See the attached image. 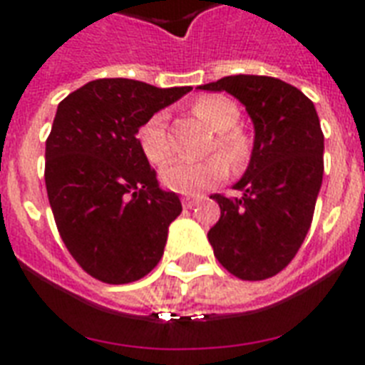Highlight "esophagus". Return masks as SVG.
I'll return each mask as SVG.
<instances>
[{
    "instance_id": "obj_1",
    "label": "esophagus",
    "mask_w": 365,
    "mask_h": 365,
    "mask_svg": "<svg viewBox=\"0 0 365 365\" xmlns=\"http://www.w3.org/2000/svg\"><path fill=\"white\" fill-rule=\"evenodd\" d=\"M200 200V197H195V195H185V197H182V205L185 206V208H193L197 202Z\"/></svg>"
}]
</instances>
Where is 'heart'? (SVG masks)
Segmentation results:
<instances>
[{
    "label": "heart",
    "instance_id": "heart-1",
    "mask_svg": "<svg viewBox=\"0 0 365 365\" xmlns=\"http://www.w3.org/2000/svg\"><path fill=\"white\" fill-rule=\"evenodd\" d=\"M193 113L208 128L216 132L212 142V155L199 163H172L160 172V182L174 193L197 195L205 189H210L227 178L229 166L240 170L252 153V140L237 123L240 119L239 106L233 100L222 94H208L193 104ZM138 143L143 157L155 166L166 165L172 157V143L166 130V113L157 111L148 121L138 128Z\"/></svg>",
    "mask_w": 365,
    "mask_h": 365
}]
</instances>
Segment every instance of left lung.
<instances>
[{
  "instance_id": "left-lung-1",
  "label": "left lung",
  "mask_w": 365,
  "mask_h": 365,
  "mask_svg": "<svg viewBox=\"0 0 365 365\" xmlns=\"http://www.w3.org/2000/svg\"><path fill=\"white\" fill-rule=\"evenodd\" d=\"M225 91L254 121V149L239 199L212 195L222 216L208 231L216 259L242 280H265L294 259L311 229L324 176V134L314 104L267 76H229L200 85Z\"/></svg>"
}]
</instances>
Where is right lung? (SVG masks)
I'll return each mask as SVG.
<instances>
[{"label": "right lung", "mask_w": 365, "mask_h": 365, "mask_svg": "<svg viewBox=\"0 0 365 365\" xmlns=\"http://www.w3.org/2000/svg\"><path fill=\"white\" fill-rule=\"evenodd\" d=\"M189 91L115 77L58 104L45 145L48 202L68 252L96 280L134 282L163 257L182 202L159 187L136 134Z\"/></svg>", "instance_id": "1"}]
</instances>
